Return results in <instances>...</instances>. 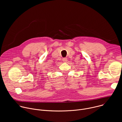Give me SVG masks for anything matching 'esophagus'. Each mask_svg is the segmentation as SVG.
<instances>
[{"label":"esophagus","mask_w":122,"mask_h":122,"mask_svg":"<svg viewBox=\"0 0 122 122\" xmlns=\"http://www.w3.org/2000/svg\"><path fill=\"white\" fill-rule=\"evenodd\" d=\"M62 61H63L64 62H67V58H63L62 59Z\"/></svg>","instance_id":"esophagus-1"}]
</instances>
